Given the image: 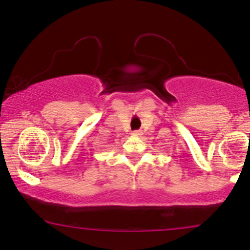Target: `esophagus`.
Listing matches in <instances>:
<instances>
[{"label":"esophagus","instance_id":"34e87169","mask_svg":"<svg viewBox=\"0 0 250 250\" xmlns=\"http://www.w3.org/2000/svg\"><path fill=\"white\" fill-rule=\"evenodd\" d=\"M133 134L134 136H140V134H142V131H134Z\"/></svg>","mask_w":250,"mask_h":250}]
</instances>
